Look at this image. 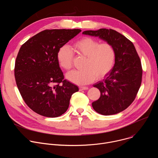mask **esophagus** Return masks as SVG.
<instances>
[{
  "instance_id": "esophagus-1",
  "label": "esophagus",
  "mask_w": 158,
  "mask_h": 158,
  "mask_svg": "<svg viewBox=\"0 0 158 158\" xmlns=\"http://www.w3.org/2000/svg\"><path fill=\"white\" fill-rule=\"evenodd\" d=\"M87 89H88L87 87H85V86L79 87V91H83V90H87Z\"/></svg>"
}]
</instances>
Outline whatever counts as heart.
Masks as SVG:
<instances>
[{
	"label": "heart",
	"mask_w": 158,
	"mask_h": 158,
	"mask_svg": "<svg viewBox=\"0 0 158 158\" xmlns=\"http://www.w3.org/2000/svg\"><path fill=\"white\" fill-rule=\"evenodd\" d=\"M74 48L77 54L86 57L83 69L72 71L67 74V78L77 85L88 84L96 78L102 79L113 68L116 60V51L109 42L100 41L91 37H83L76 40ZM74 53L67 45L58 50L57 59L59 65L65 70L73 66Z\"/></svg>",
	"instance_id": "b5f03b06"
}]
</instances>
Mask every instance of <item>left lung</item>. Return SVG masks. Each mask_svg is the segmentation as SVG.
<instances>
[{
    "mask_svg": "<svg viewBox=\"0 0 158 158\" xmlns=\"http://www.w3.org/2000/svg\"><path fill=\"white\" fill-rule=\"evenodd\" d=\"M82 34L98 36L115 49L114 67L104 80L94 85L99 89L101 96L92 106L104 116L118 114L132 103L138 93L143 76L140 58L132 42L113 29L86 31Z\"/></svg>",
    "mask_w": 158,
    "mask_h": 158,
    "instance_id": "1",
    "label": "left lung"
}]
</instances>
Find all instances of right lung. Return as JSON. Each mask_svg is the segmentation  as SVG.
I'll return each instance as SVG.
<instances>
[{"label":"right lung","instance_id":"right-lung-1","mask_svg":"<svg viewBox=\"0 0 158 158\" xmlns=\"http://www.w3.org/2000/svg\"><path fill=\"white\" fill-rule=\"evenodd\" d=\"M80 29H46L22 45L16 57L14 76L20 94L34 112L48 118L67 110L77 85L64 79L57 59L59 48Z\"/></svg>","mask_w":158,"mask_h":158}]
</instances>
